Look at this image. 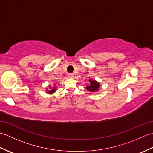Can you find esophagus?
Segmentation results:
<instances>
[{
	"mask_svg": "<svg viewBox=\"0 0 153 153\" xmlns=\"http://www.w3.org/2000/svg\"><path fill=\"white\" fill-rule=\"evenodd\" d=\"M68 76L69 78H72L73 77V74H68Z\"/></svg>",
	"mask_w": 153,
	"mask_h": 153,
	"instance_id": "1",
	"label": "esophagus"
}]
</instances>
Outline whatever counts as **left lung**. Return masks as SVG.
<instances>
[{
    "label": "left lung",
    "instance_id": "left-lung-1",
    "mask_svg": "<svg viewBox=\"0 0 153 153\" xmlns=\"http://www.w3.org/2000/svg\"><path fill=\"white\" fill-rule=\"evenodd\" d=\"M89 83H88V85L86 87L87 90L89 91L90 92L98 91L100 87V83L99 82H97V81L91 79H89Z\"/></svg>",
    "mask_w": 153,
    "mask_h": 153
}]
</instances>
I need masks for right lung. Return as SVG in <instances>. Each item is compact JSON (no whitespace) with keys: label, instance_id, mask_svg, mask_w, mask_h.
<instances>
[{"label":"right lung","instance_id":"right-lung-1","mask_svg":"<svg viewBox=\"0 0 153 153\" xmlns=\"http://www.w3.org/2000/svg\"><path fill=\"white\" fill-rule=\"evenodd\" d=\"M51 90H47V91H48L47 93L48 94H52L54 93L55 91H56V87H51Z\"/></svg>","mask_w":153,"mask_h":153}]
</instances>
